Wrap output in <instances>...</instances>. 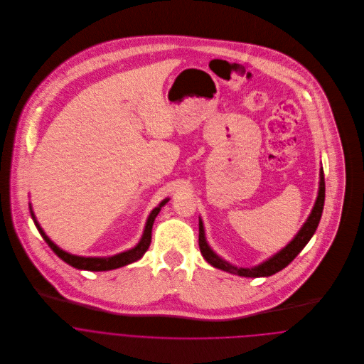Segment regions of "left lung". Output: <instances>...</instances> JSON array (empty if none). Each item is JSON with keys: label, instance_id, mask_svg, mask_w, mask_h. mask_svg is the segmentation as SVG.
I'll return each mask as SVG.
<instances>
[{"label": "left lung", "instance_id": "1", "mask_svg": "<svg viewBox=\"0 0 364 364\" xmlns=\"http://www.w3.org/2000/svg\"><path fill=\"white\" fill-rule=\"evenodd\" d=\"M324 193H326L324 173H323V167H321L320 168V181H318L317 198L314 201V205H313L311 213L307 217L306 223L301 225L299 232L294 235V238L290 241V243L286 247H283L280 252H277L276 255H273L272 257H269L263 263H260L257 266H253V267H237V266L225 262L223 257H220L208 246L207 238H205V232H204L203 220H201V217H198V246H200V252H201L203 257L213 267L220 269V270L227 272V273H231V274L241 276V277H252V279L269 277V276H273V274L279 273L280 270L287 267L297 257V255L306 247V245L309 243L310 238L316 232L317 225H318L320 218H321L323 207H324V197H326Z\"/></svg>", "mask_w": 364, "mask_h": 364}]
</instances>
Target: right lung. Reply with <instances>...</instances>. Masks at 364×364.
Listing matches in <instances>:
<instances>
[{"instance_id": "add662e5", "label": "right lung", "mask_w": 364, "mask_h": 364, "mask_svg": "<svg viewBox=\"0 0 364 364\" xmlns=\"http://www.w3.org/2000/svg\"><path fill=\"white\" fill-rule=\"evenodd\" d=\"M170 201V198H164L161 200V203L154 207L150 213V215L147 217V221H146V225H144V231H143V235L140 238L139 243L130 249V250H126L123 253H117L114 256H108V257H84V256H75V255H71L68 252H64L63 249H60L54 241L44 232V230L41 228L40 223L37 221L36 218V214L33 211V207H31V203H30V213H31V217H33V221L37 227V230L40 231V234L43 235V238L46 240V243L51 247V250L63 260L67 264H70L71 267L74 269H78V270H88V272H108V270H114V269H119V267H124L127 264H132L137 260H140L144 253L149 250L150 247V243H151V230H153V224H154V220L157 217V214L160 213L161 207H164L167 203Z\"/></svg>"}]
</instances>
